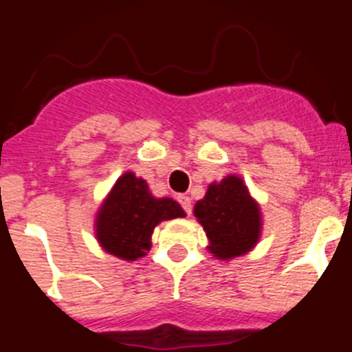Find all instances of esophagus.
Returning a JSON list of instances; mask_svg holds the SVG:
<instances>
[{
    "instance_id": "obj_1",
    "label": "esophagus",
    "mask_w": 352,
    "mask_h": 352,
    "mask_svg": "<svg viewBox=\"0 0 352 352\" xmlns=\"http://www.w3.org/2000/svg\"><path fill=\"white\" fill-rule=\"evenodd\" d=\"M178 203L182 204V208L185 210L186 214L192 213V201H190V197H188V195H185V194L178 195Z\"/></svg>"
}]
</instances>
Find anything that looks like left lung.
I'll return each instance as SVG.
<instances>
[{
    "label": "left lung",
    "mask_w": 352,
    "mask_h": 352,
    "mask_svg": "<svg viewBox=\"0 0 352 352\" xmlns=\"http://www.w3.org/2000/svg\"><path fill=\"white\" fill-rule=\"evenodd\" d=\"M194 217L206 232V248L219 261L245 256L263 234L259 203L238 174L210 183L206 195L195 203Z\"/></svg>",
    "instance_id": "1"
}]
</instances>
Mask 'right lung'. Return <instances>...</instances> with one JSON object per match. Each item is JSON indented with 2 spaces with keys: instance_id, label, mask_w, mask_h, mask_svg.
I'll return each instance as SVG.
<instances>
[{
  "instance_id": "obj_1",
  "label": "right lung",
  "mask_w": 352,
  "mask_h": 352,
  "mask_svg": "<svg viewBox=\"0 0 352 352\" xmlns=\"http://www.w3.org/2000/svg\"><path fill=\"white\" fill-rule=\"evenodd\" d=\"M183 217L186 213L174 199L155 197L146 179L126 170L96 211L95 238L107 254L130 263L148 254L158 223Z\"/></svg>"
}]
</instances>
